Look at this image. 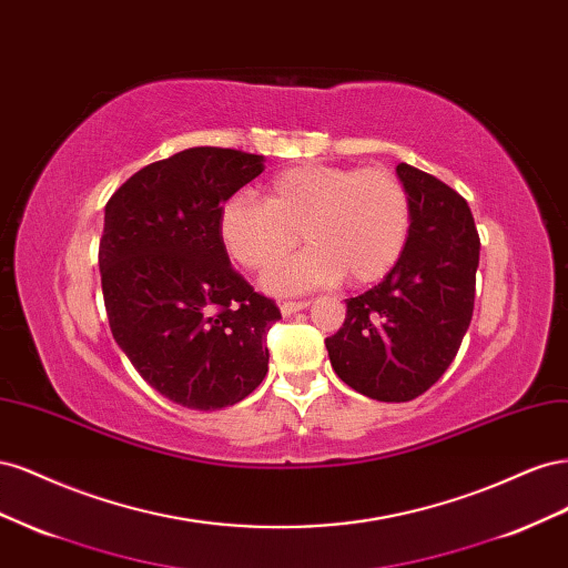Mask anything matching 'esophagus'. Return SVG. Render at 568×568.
<instances>
[{
	"label": "esophagus",
	"mask_w": 568,
	"mask_h": 568,
	"mask_svg": "<svg viewBox=\"0 0 568 568\" xmlns=\"http://www.w3.org/2000/svg\"><path fill=\"white\" fill-rule=\"evenodd\" d=\"M307 305H311V301H284V303L280 305V311H282L284 317H288V315H294V313H298V311H305Z\"/></svg>",
	"instance_id": "obj_1"
}]
</instances>
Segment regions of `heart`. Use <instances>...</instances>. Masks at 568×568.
Returning <instances> with one entry per match:
<instances>
[{"label": "heart", "instance_id": "b5f03b06", "mask_svg": "<svg viewBox=\"0 0 568 568\" xmlns=\"http://www.w3.org/2000/svg\"><path fill=\"white\" fill-rule=\"evenodd\" d=\"M222 246L246 270L263 272L296 246H307L274 267L265 286L301 294L315 286L372 284L398 263L409 234V199L386 168L301 163L274 175L265 201L236 192L220 205Z\"/></svg>", "mask_w": 568, "mask_h": 568}]
</instances>
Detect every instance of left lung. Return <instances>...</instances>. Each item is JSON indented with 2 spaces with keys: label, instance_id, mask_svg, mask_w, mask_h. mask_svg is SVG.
Instances as JSON below:
<instances>
[{
  "label": "left lung",
  "instance_id": "1",
  "mask_svg": "<svg viewBox=\"0 0 568 568\" xmlns=\"http://www.w3.org/2000/svg\"><path fill=\"white\" fill-rule=\"evenodd\" d=\"M409 199V234L398 263L346 301V322L324 341L343 384L382 403L432 388L469 329L478 232L467 201L424 170L395 168Z\"/></svg>",
  "mask_w": 568,
  "mask_h": 568
}]
</instances>
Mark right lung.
<instances>
[{"label":"right lung","mask_w":568,"mask_h":568,"mask_svg":"<svg viewBox=\"0 0 568 568\" xmlns=\"http://www.w3.org/2000/svg\"><path fill=\"white\" fill-rule=\"evenodd\" d=\"M263 161L184 149L142 168L106 203L99 270L113 338L149 386L189 409L244 400L267 374L280 307L232 267L217 232L220 205Z\"/></svg>","instance_id":"add662e5"}]
</instances>
